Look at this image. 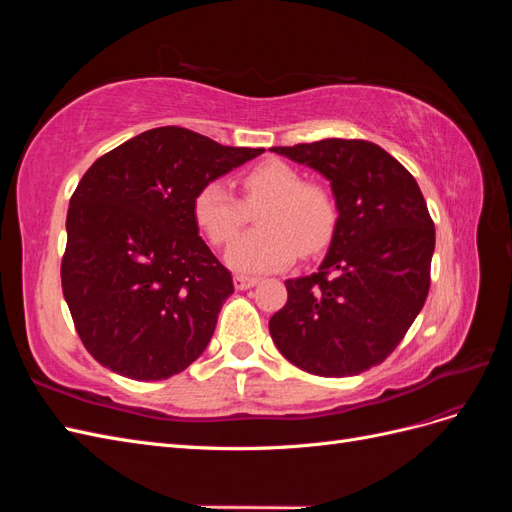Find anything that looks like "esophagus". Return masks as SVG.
Listing matches in <instances>:
<instances>
[{
  "instance_id": "1",
  "label": "esophagus",
  "mask_w": 512,
  "mask_h": 512,
  "mask_svg": "<svg viewBox=\"0 0 512 512\" xmlns=\"http://www.w3.org/2000/svg\"><path fill=\"white\" fill-rule=\"evenodd\" d=\"M256 284H258V277L235 275V288H237V290H247V288H254Z\"/></svg>"
}]
</instances>
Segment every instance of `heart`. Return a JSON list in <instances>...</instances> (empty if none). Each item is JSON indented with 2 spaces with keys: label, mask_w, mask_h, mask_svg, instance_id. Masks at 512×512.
Wrapping results in <instances>:
<instances>
[{
  "label": "heart",
  "mask_w": 512,
  "mask_h": 512,
  "mask_svg": "<svg viewBox=\"0 0 512 512\" xmlns=\"http://www.w3.org/2000/svg\"><path fill=\"white\" fill-rule=\"evenodd\" d=\"M245 203H267L258 213L262 230L247 232L228 247L226 262L241 273H265L288 267L301 254H316L327 245L335 226V203L316 183L286 162L269 160L243 175ZM194 218L211 243L224 245L237 237L245 207L220 179L207 181L194 196Z\"/></svg>",
  "instance_id": "1"
}]
</instances>
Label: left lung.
<instances>
[{
    "label": "left lung",
    "mask_w": 512,
    "mask_h": 512,
    "mask_svg": "<svg viewBox=\"0 0 512 512\" xmlns=\"http://www.w3.org/2000/svg\"><path fill=\"white\" fill-rule=\"evenodd\" d=\"M331 183L337 220L312 275L286 280L269 320L273 344L307 374L356 376L382 363L429 292L436 230L416 179L369 141L324 138L271 147Z\"/></svg>",
    "instance_id": "8db88e82"
}]
</instances>
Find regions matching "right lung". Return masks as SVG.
I'll use <instances>...</instances> for the list:
<instances>
[{"label": "right lung", "instance_id": "right-lung-1", "mask_svg": "<svg viewBox=\"0 0 512 512\" xmlns=\"http://www.w3.org/2000/svg\"><path fill=\"white\" fill-rule=\"evenodd\" d=\"M262 151L166 126L91 164L70 198L61 288L100 365L153 382L205 352L235 286L198 237L194 196Z\"/></svg>", "mask_w": 512, "mask_h": 512}]
</instances>
